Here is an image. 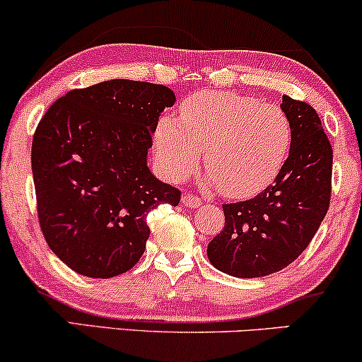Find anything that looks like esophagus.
<instances>
[{
  "label": "esophagus",
  "instance_id": "34e87169",
  "mask_svg": "<svg viewBox=\"0 0 362 362\" xmlns=\"http://www.w3.org/2000/svg\"><path fill=\"white\" fill-rule=\"evenodd\" d=\"M202 203H203V199L196 194L188 193V194L182 196V204H185L186 208H198Z\"/></svg>",
  "mask_w": 362,
  "mask_h": 362
}]
</instances>
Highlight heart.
<instances>
[{
	"instance_id": "obj_1",
	"label": "heart",
	"mask_w": 362,
	"mask_h": 362,
	"mask_svg": "<svg viewBox=\"0 0 362 362\" xmlns=\"http://www.w3.org/2000/svg\"><path fill=\"white\" fill-rule=\"evenodd\" d=\"M292 144L280 107L235 92L203 90L180 107V120L163 117L154 132L160 168L174 181L189 176L204 149L209 180L226 198H250L272 185Z\"/></svg>"
}]
</instances>
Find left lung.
<instances>
[{
	"label": "left lung",
	"instance_id": "obj_1",
	"mask_svg": "<svg viewBox=\"0 0 362 362\" xmlns=\"http://www.w3.org/2000/svg\"><path fill=\"white\" fill-rule=\"evenodd\" d=\"M280 107L292 126L288 158L255 198L223 204L225 226L208 245L209 262L228 275L285 269L309 247L331 203L332 147L317 112L288 95Z\"/></svg>",
	"mask_w": 362,
	"mask_h": 362
}]
</instances>
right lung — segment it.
<instances>
[{
    "mask_svg": "<svg viewBox=\"0 0 362 362\" xmlns=\"http://www.w3.org/2000/svg\"><path fill=\"white\" fill-rule=\"evenodd\" d=\"M171 88L107 80L74 88L45 112L33 134L31 168L40 228L52 252L80 275L110 279L146 250V216L177 206L181 191L156 180L147 149Z\"/></svg>",
    "mask_w": 362,
    "mask_h": 362,
    "instance_id": "obj_1",
    "label": "right lung"
}]
</instances>
